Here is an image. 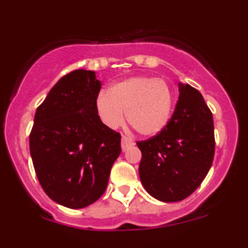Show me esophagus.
Masks as SVG:
<instances>
[{
    "label": "esophagus",
    "mask_w": 248,
    "mask_h": 248,
    "mask_svg": "<svg viewBox=\"0 0 248 248\" xmlns=\"http://www.w3.org/2000/svg\"><path fill=\"white\" fill-rule=\"evenodd\" d=\"M132 146H134V141L132 140V139H129L126 135L122 136V139H121V148H122V150H124H124H127L128 148L132 147Z\"/></svg>",
    "instance_id": "1"
}]
</instances>
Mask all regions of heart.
<instances>
[{"instance_id":"b5f03b06","label":"heart","mask_w":248,"mask_h":248,"mask_svg":"<svg viewBox=\"0 0 248 248\" xmlns=\"http://www.w3.org/2000/svg\"><path fill=\"white\" fill-rule=\"evenodd\" d=\"M173 93L162 79L133 77L101 92L96 96L95 109L100 120L109 128L120 127L127 120L136 133L153 136L161 133L170 120Z\"/></svg>"}]
</instances>
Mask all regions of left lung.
<instances>
[{
	"instance_id": "1",
	"label": "left lung",
	"mask_w": 248,
	"mask_h": 248,
	"mask_svg": "<svg viewBox=\"0 0 248 248\" xmlns=\"http://www.w3.org/2000/svg\"><path fill=\"white\" fill-rule=\"evenodd\" d=\"M215 126L201 92L179 85L173 114L161 133L138 141L144 189L161 202H179L201 186L215 156Z\"/></svg>"
}]
</instances>
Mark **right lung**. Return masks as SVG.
Here are the masks:
<instances>
[{
    "label": "right lung",
    "mask_w": 248,
    "mask_h": 248,
    "mask_svg": "<svg viewBox=\"0 0 248 248\" xmlns=\"http://www.w3.org/2000/svg\"><path fill=\"white\" fill-rule=\"evenodd\" d=\"M100 88L93 71H71L37 108L30 133L31 158L43 190L70 209L101 197L121 153L120 133L96 113Z\"/></svg>",
    "instance_id": "add662e5"
}]
</instances>
